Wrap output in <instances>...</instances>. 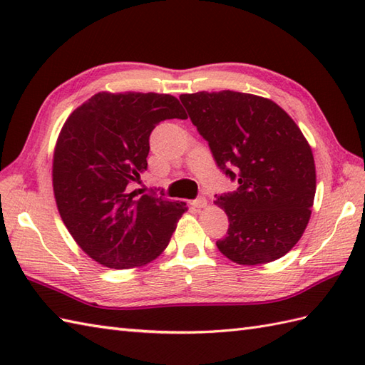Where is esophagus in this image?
I'll use <instances>...</instances> for the list:
<instances>
[{
	"label": "esophagus",
	"mask_w": 365,
	"mask_h": 365,
	"mask_svg": "<svg viewBox=\"0 0 365 365\" xmlns=\"http://www.w3.org/2000/svg\"><path fill=\"white\" fill-rule=\"evenodd\" d=\"M192 205H195L196 208H205L207 207V197L205 196H200V197H197L196 200H192Z\"/></svg>",
	"instance_id": "1"
}]
</instances>
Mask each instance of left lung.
Listing matches in <instances>:
<instances>
[{
  "label": "left lung",
  "instance_id": "1",
  "mask_svg": "<svg viewBox=\"0 0 365 365\" xmlns=\"http://www.w3.org/2000/svg\"><path fill=\"white\" fill-rule=\"evenodd\" d=\"M191 122L216 165L238 188L216 196L229 218L216 246L238 265L281 259L298 243L315 197L312 149L273 100L235 91L182 94Z\"/></svg>",
  "mask_w": 365,
  "mask_h": 365
}]
</instances>
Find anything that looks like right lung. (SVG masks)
<instances>
[{
  "mask_svg": "<svg viewBox=\"0 0 365 365\" xmlns=\"http://www.w3.org/2000/svg\"><path fill=\"white\" fill-rule=\"evenodd\" d=\"M187 119L180 102L157 92H98L68 115L53 153V192L67 230L108 268L143 267L166 250L180 200L130 191L147 169L160 122Z\"/></svg>",
  "mask_w": 365,
  "mask_h": 365,
  "instance_id": "obj_1",
  "label": "right lung"
}]
</instances>
